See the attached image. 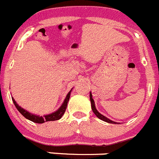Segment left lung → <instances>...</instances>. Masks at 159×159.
I'll return each mask as SVG.
<instances>
[{
    "instance_id": "obj_1",
    "label": "left lung",
    "mask_w": 159,
    "mask_h": 159,
    "mask_svg": "<svg viewBox=\"0 0 159 159\" xmlns=\"http://www.w3.org/2000/svg\"><path fill=\"white\" fill-rule=\"evenodd\" d=\"M90 100H91V104H92V111H93L94 113L95 114V116H96L98 117V119H100V120H102L105 121V122L109 123V124H117V123L114 122V121L110 120L109 119L106 118V116H103V115H102L101 113H99V112H98V111H97V109H95V102H94V100H93V98H92V93H90Z\"/></svg>"
}]
</instances>
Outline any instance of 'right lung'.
I'll use <instances>...</instances> for the list:
<instances>
[{
    "mask_svg": "<svg viewBox=\"0 0 159 159\" xmlns=\"http://www.w3.org/2000/svg\"><path fill=\"white\" fill-rule=\"evenodd\" d=\"M70 92L67 94L64 103H63L62 106L60 107V109H58L57 111H56V112H53V113L51 114H49V115L43 116H39L33 115V114L27 112V111L25 110L23 108L20 107V106L17 104L16 102H15V100L13 98H12V100H13V102L14 104H15V107H16L17 109L21 112V115H22L23 116H25L26 119H28V120H29L32 121V122L34 123H37V124H43V123L47 122V121L58 120H60V119L62 117V116L64 115V112H65L66 109H67V102H68L69 98H70Z\"/></svg>",
    "mask_w": 159,
    "mask_h": 159,
    "instance_id": "right-lung-1",
    "label": "right lung"
}]
</instances>
